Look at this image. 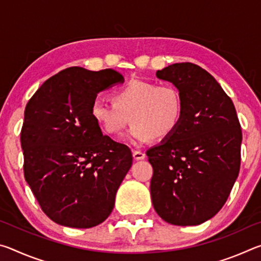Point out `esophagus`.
Masks as SVG:
<instances>
[{"label": "esophagus", "instance_id": "34e87169", "mask_svg": "<svg viewBox=\"0 0 261 261\" xmlns=\"http://www.w3.org/2000/svg\"><path fill=\"white\" fill-rule=\"evenodd\" d=\"M132 155H134L135 160H144V159L146 158V155H145V153L140 152V151H134V153H132Z\"/></svg>", "mask_w": 261, "mask_h": 261}]
</instances>
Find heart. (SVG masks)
Segmentation results:
<instances>
[{"mask_svg":"<svg viewBox=\"0 0 261 261\" xmlns=\"http://www.w3.org/2000/svg\"><path fill=\"white\" fill-rule=\"evenodd\" d=\"M113 102L96 98L91 115L110 136L118 135L131 121L126 139L135 145L166 139L177 130L183 116V100L173 85L131 79L112 93Z\"/></svg>","mask_w":261,"mask_h":261,"instance_id":"b5f03b06","label":"heart"}]
</instances>
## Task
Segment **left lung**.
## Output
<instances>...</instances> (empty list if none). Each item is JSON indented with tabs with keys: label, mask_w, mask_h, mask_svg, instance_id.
<instances>
[{
	"label": "left lung",
	"mask_w": 261,
	"mask_h": 261,
	"mask_svg": "<svg viewBox=\"0 0 261 261\" xmlns=\"http://www.w3.org/2000/svg\"><path fill=\"white\" fill-rule=\"evenodd\" d=\"M183 100L173 135L146 152L153 167V207L166 222L198 226L222 208L240 173L242 130L235 106L199 65L175 63L158 70Z\"/></svg>",
	"instance_id": "left-lung-1"
}]
</instances>
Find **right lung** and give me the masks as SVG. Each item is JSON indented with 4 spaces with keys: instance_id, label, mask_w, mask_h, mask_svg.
I'll return each mask as SVG.
<instances>
[{
    "instance_id": "right-lung-1",
    "label": "right lung",
    "mask_w": 261,
    "mask_h": 261,
    "mask_svg": "<svg viewBox=\"0 0 261 261\" xmlns=\"http://www.w3.org/2000/svg\"><path fill=\"white\" fill-rule=\"evenodd\" d=\"M123 82L113 69L71 67L47 79L26 105L24 176L41 210L61 226L95 227L114 208L132 153L102 135L91 106L99 92Z\"/></svg>"
}]
</instances>
